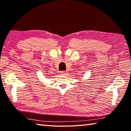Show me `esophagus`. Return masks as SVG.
I'll return each instance as SVG.
<instances>
[{
  "instance_id": "1",
  "label": "esophagus",
  "mask_w": 131,
  "mask_h": 131,
  "mask_svg": "<svg viewBox=\"0 0 131 131\" xmlns=\"http://www.w3.org/2000/svg\"><path fill=\"white\" fill-rule=\"evenodd\" d=\"M61 75H62V76H66V74H67V72H65V71H62L61 72Z\"/></svg>"
}]
</instances>
